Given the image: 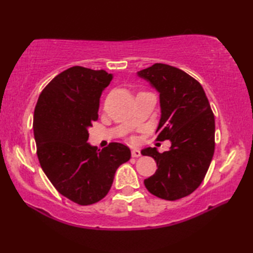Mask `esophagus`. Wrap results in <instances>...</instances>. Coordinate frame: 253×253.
<instances>
[{"mask_svg":"<svg viewBox=\"0 0 253 253\" xmlns=\"http://www.w3.org/2000/svg\"><path fill=\"white\" fill-rule=\"evenodd\" d=\"M140 155H142V154H140L139 149L134 148V149H132V151H131V156H132V157H139Z\"/></svg>","mask_w":253,"mask_h":253,"instance_id":"34e87169","label":"esophagus"}]
</instances>
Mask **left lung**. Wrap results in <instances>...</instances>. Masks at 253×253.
I'll list each match as a JSON object with an SVG mask.
<instances>
[{"label":"left lung","instance_id":"1","mask_svg":"<svg viewBox=\"0 0 253 253\" xmlns=\"http://www.w3.org/2000/svg\"><path fill=\"white\" fill-rule=\"evenodd\" d=\"M137 75L160 92L157 140L172 143L164 153L156 147L143 149V155L157 164L155 174L144 184L160 199H182L200 186L211 164L215 146L213 111L201 84L178 68L155 63Z\"/></svg>","mask_w":253,"mask_h":253}]
</instances>
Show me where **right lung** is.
<instances>
[{
  "label": "right lung",
  "mask_w": 253,
  "mask_h": 253,
  "mask_svg": "<svg viewBox=\"0 0 253 253\" xmlns=\"http://www.w3.org/2000/svg\"><path fill=\"white\" fill-rule=\"evenodd\" d=\"M111 79L105 70L71 67L46 84L34 109L41 168L60 194L79 205L104 199L117 169L130 158L121 143L101 151L88 143V128L98 119L100 96Z\"/></svg>",
  "instance_id": "add662e5"
}]
</instances>
